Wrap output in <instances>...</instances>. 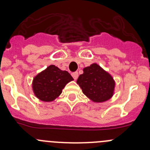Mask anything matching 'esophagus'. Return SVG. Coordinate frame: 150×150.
<instances>
[{
    "instance_id": "1",
    "label": "esophagus",
    "mask_w": 150,
    "mask_h": 150,
    "mask_svg": "<svg viewBox=\"0 0 150 150\" xmlns=\"http://www.w3.org/2000/svg\"><path fill=\"white\" fill-rule=\"evenodd\" d=\"M72 78H74V79L77 80V79H78V72H72Z\"/></svg>"
}]
</instances>
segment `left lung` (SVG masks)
Segmentation results:
<instances>
[{
  "mask_svg": "<svg viewBox=\"0 0 150 150\" xmlns=\"http://www.w3.org/2000/svg\"><path fill=\"white\" fill-rule=\"evenodd\" d=\"M77 83L83 93L93 102H105L113 95L115 82L112 78L96 64L84 68L83 73L78 77Z\"/></svg>",
  "mask_w": 150,
  "mask_h": 150,
  "instance_id": "1",
  "label": "left lung"
}]
</instances>
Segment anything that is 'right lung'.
Segmentation results:
<instances>
[{"label":"right lung","instance_id":"right-lung-1","mask_svg":"<svg viewBox=\"0 0 150 150\" xmlns=\"http://www.w3.org/2000/svg\"><path fill=\"white\" fill-rule=\"evenodd\" d=\"M72 80L68 72L50 65L34 78L33 91L40 100L51 102L61 94L66 84Z\"/></svg>","mask_w":150,"mask_h":150}]
</instances>
